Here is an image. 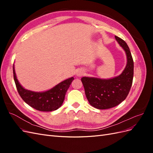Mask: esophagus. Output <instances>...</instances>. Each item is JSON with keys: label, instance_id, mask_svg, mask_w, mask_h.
<instances>
[{"label": "esophagus", "instance_id": "obj_1", "mask_svg": "<svg viewBox=\"0 0 153 153\" xmlns=\"http://www.w3.org/2000/svg\"><path fill=\"white\" fill-rule=\"evenodd\" d=\"M76 75H77V76H82V75H83V72H82V71H78L76 73Z\"/></svg>", "mask_w": 153, "mask_h": 153}]
</instances>
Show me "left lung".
Instances as JSON below:
<instances>
[{"label": "left lung", "instance_id": "8db88e82", "mask_svg": "<svg viewBox=\"0 0 153 153\" xmlns=\"http://www.w3.org/2000/svg\"><path fill=\"white\" fill-rule=\"evenodd\" d=\"M115 38L127 55V65L123 72L108 80L85 76L81 78L89 103L100 110L111 108L121 103L128 95L133 83L134 65L130 50L123 39L116 36Z\"/></svg>", "mask_w": 153, "mask_h": 153}]
</instances>
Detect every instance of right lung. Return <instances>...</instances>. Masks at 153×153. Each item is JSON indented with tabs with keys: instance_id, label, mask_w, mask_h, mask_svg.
I'll use <instances>...</instances> for the list:
<instances>
[{
	"instance_id": "right-lung-1",
	"label": "right lung",
	"mask_w": 153,
	"mask_h": 153,
	"mask_svg": "<svg viewBox=\"0 0 153 153\" xmlns=\"http://www.w3.org/2000/svg\"><path fill=\"white\" fill-rule=\"evenodd\" d=\"M13 77L18 94L31 107L42 112H51L58 109L63 103L66 92L74 78L71 77L43 92H35L23 88L18 82L13 66Z\"/></svg>"
}]
</instances>
